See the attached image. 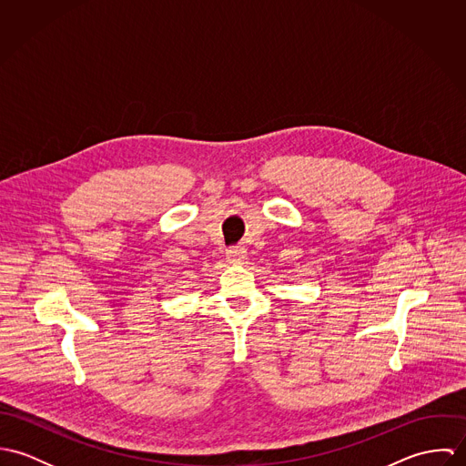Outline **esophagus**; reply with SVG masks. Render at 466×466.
I'll return each mask as SVG.
<instances>
[{"label":"esophagus","instance_id":"esophagus-1","mask_svg":"<svg viewBox=\"0 0 466 466\" xmlns=\"http://www.w3.org/2000/svg\"><path fill=\"white\" fill-rule=\"evenodd\" d=\"M226 257L231 264H242L246 260V249L240 248V246H233V248L228 249Z\"/></svg>","mask_w":466,"mask_h":466}]
</instances>
